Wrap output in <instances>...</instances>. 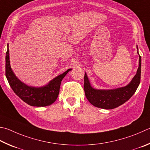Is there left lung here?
Listing matches in <instances>:
<instances>
[{
	"label": "left lung",
	"mask_w": 150,
	"mask_h": 150,
	"mask_svg": "<svg viewBox=\"0 0 150 150\" xmlns=\"http://www.w3.org/2000/svg\"><path fill=\"white\" fill-rule=\"evenodd\" d=\"M139 56V63L137 73L127 85L114 89H96L92 86L86 73L84 77V90L88 102L95 107L111 110L119 107L129 100L137 91L140 83L141 56Z\"/></svg>",
	"instance_id": "1"
}]
</instances>
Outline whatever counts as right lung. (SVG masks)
<instances>
[{"instance_id": "1", "label": "right lung", "mask_w": 150, "mask_h": 150, "mask_svg": "<svg viewBox=\"0 0 150 150\" xmlns=\"http://www.w3.org/2000/svg\"><path fill=\"white\" fill-rule=\"evenodd\" d=\"M71 70L57 76L48 84L42 86H29L19 79L11 68L10 61L9 47L7 45L6 53V77L11 88L15 94L23 102L31 106L45 107L51 105L58 96L61 82L67 73Z\"/></svg>"}]
</instances>
